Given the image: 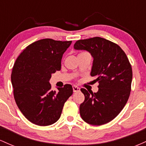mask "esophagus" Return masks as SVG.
I'll use <instances>...</instances> for the list:
<instances>
[{
	"label": "esophagus",
	"instance_id": "34e87169",
	"mask_svg": "<svg viewBox=\"0 0 146 146\" xmlns=\"http://www.w3.org/2000/svg\"><path fill=\"white\" fill-rule=\"evenodd\" d=\"M73 92L74 93H76V92H79L80 90V88L78 87L77 86H73Z\"/></svg>",
	"mask_w": 146,
	"mask_h": 146
}]
</instances>
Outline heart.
<instances>
[{
	"label": "heart",
	"instance_id": "1",
	"mask_svg": "<svg viewBox=\"0 0 146 146\" xmlns=\"http://www.w3.org/2000/svg\"><path fill=\"white\" fill-rule=\"evenodd\" d=\"M84 53H86V52H82V53H80V54H84Z\"/></svg>",
	"mask_w": 146,
	"mask_h": 146
}]
</instances>
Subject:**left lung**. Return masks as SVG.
Wrapping results in <instances>:
<instances>
[{
    "label": "left lung",
    "mask_w": 146,
    "mask_h": 146,
    "mask_svg": "<svg viewBox=\"0 0 146 146\" xmlns=\"http://www.w3.org/2000/svg\"><path fill=\"white\" fill-rule=\"evenodd\" d=\"M78 50H86L93 57L90 75L98 82L97 93L81 88L85 99L80 104L82 119L89 124L101 125L115 119L128 102L131 91L132 66L122 48L100 37L79 40Z\"/></svg>",
    "instance_id": "8db88e82"
}]
</instances>
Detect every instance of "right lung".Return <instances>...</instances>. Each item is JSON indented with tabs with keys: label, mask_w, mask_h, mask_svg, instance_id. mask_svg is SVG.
I'll list each match as a JSON object with an SVG mask.
<instances>
[{
	"label": "right lung",
	"mask_w": 146,
	"mask_h": 146,
	"mask_svg": "<svg viewBox=\"0 0 146 146\" xmlns=\"http://www.w3.org/2000/svg\"><path fill=\"white\" fill-rule=\"evenodd\" d=\"M72 41L45 38L21 52L11 72L14 97L23 115L34 124L46 126L60 119L63 106L73 94L71 84L51 90L52 73L60 71L61 60Z\"/></svg>",
	"instance_id": "1"
}]
</instances>
